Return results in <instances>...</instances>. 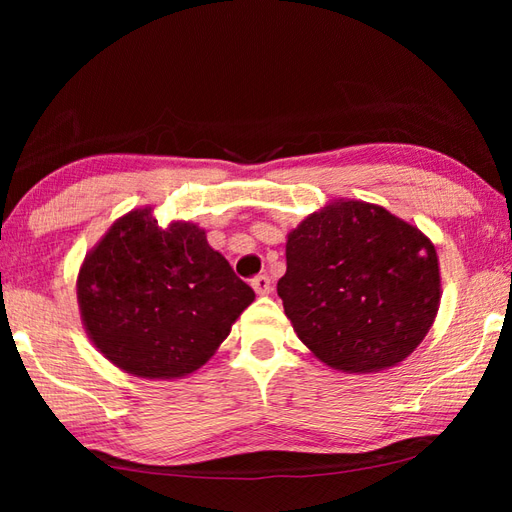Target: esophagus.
<instances>
[{
  "label": "esophagus",
  "instance_id": "34e87169",
  "mask_svg": "<svg viewBox=\"0 0 512 512\" xmlns=\"http://www.w3.org/2000/svg\"><path fill=\"white\" fill-rule=\"evenodd\" d=\"M250 286H253V290L259 297H264L270 292V279H268V275H257L253 281H250Z\"/></svg>",
  "mask_w": 512,
  "mask_h": 512
}]
</instances>
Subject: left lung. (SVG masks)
Masks as SVG:
<instances>
[{
  "mask_svg": "<svg viewBox=\"0 0 512 512\" xmlns=\"http://www.w3.org/2000/svg\"><path fill=\"white\" fill-rule=\"evenodd\" d=\"M277 295L301 343L345 374L389 369L416 350L440 308L438 253L378 204L334 200L288 233Z\"/></svg>",
  "mask_w": 512,
  "mask_h": 512,
  "instance_id": "left-lung-1",
  "label": "left lung"
}]
</instances>
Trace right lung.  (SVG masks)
I'll return each instance as SVG.
<instances>
[{"label":"right lung","mask_w":512,"mask_h":512,"mask_svg":"<svg viewBox=\"0 0 512 512\" xmlns=\"http://www.w3.org/2000/svg\"><path fill=\"white\" fill-rule=\"evenodd\" d=\"M255 292L193 222L158 226L151 206L107 228L79 268L83 328L125 374L173 380L200 369Z\"/></svg>","instance_id":"add662e5"}]
</instances>
